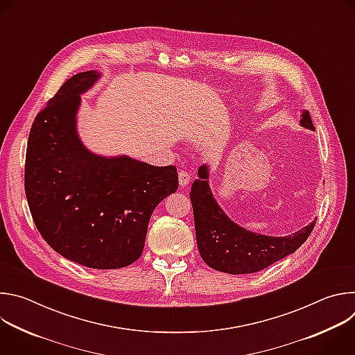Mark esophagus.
Returning <instances> with one entry per match:
<instances>
[{
    "label": "esophagus",
    "instance_id": "esophagus-1",
    "mask_svg": "<svg viewBox=\"0 0 355 355\" xmlns=\"http://www.w3.org/2000/svg\"><path fill=\"white\" fill-rule=\"evenodd\" d=\"M189 181H191V175L187 173V171H184V170H181L180 173H178V182H180V187H187L188 184H189Z\"/></svg>",
    "mask_w": 355,
    "mask_h": 355
}]
</instances>
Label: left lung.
Instances as JSON below:
<instances>
[{
    "label": "left lung",
    "instance_id": "8db88e82",
    "mask_svg": "<svg viewBox=\"0 0 355 355\" xmlns=\"http://www.w3.org/2000/svg\"><path fill=\"white\" fill-rule=\"evenodd\" d=\"M300 125L315 130L309 111L302 112ZM209 168L200 166L191 188L195 234L199 254L211 268L227 274L259 272L292 254L306 241L315 220L299 232L274 237L245 230L222 211L209 188Z\"/></svg>",
    "mask_w": 355,
    "mask_h": 355
}]
</instances>
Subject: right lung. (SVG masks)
I'll return each instance as SVG.
<instances>
[{
    "mask_svg": "<svg viewBox=\"0 0 355 355\" xmlns=\"http://www.w3.org/2000/svg\"><path fill=\"white\" fill-rule=\"evenodd\" d=\"M99 78H69L35 118L26 148L25 192L33 222L60 256L96 270L123 268L143 252L151 214L178 188L174 166L87 150L76 126L80 95Z\"/></svg>",
    "mask_w": 355,
    "mask_h": 355,
    "instance_id": "obj_1",
    "label": "right lung"
}]
</instances>
